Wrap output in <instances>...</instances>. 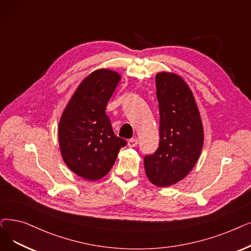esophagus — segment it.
<instances>
[{
	"instance_id": "1",
	"label": "esophagus",
	"mask_w": 251,
	"mask_h": 251,
	"mask_svg": "<svg viewBox=\"0 0 251 251\" xmlns=\"http://www.w3.org/2000/svg\"><path fill=\"white\" fill-rule=\"evenodd\" d=\"M137 144H138V140L136 138H131V139L128 140V147H130V148L136 147Z\"/></svg>"
}]
</instances>
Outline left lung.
Segmentation results:
<instances>
[{
  "instance_id": "1",
  "label": "left lung",
  "mask_w": 251,
  "mask_h": 251,
  "mask_svg": "<svg viewBox=\"0 0 251 251\" xmlns=\"http://www.w3.org/2000/svg\"><path fill=\"white\" fill-rule=\"evenodd\" d=\"M160 112L159 148L144 159L148 178L169 187L186 177L197 163L204 141L198 106L184 80L173 73L156 75Z\"/></svg>"
}]
</instances>
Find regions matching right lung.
Listing matches in <instances>:
<instances>
[{"label": "right lung", "instance_id": "right-lung-1", "mask_svg": "<svg viewBox=\"0 0 251 251\" xmlns=\"http://www.w3.org/2000/svg\"><path fill=\"white\" fill-rule=\"evenodd\" d=\"M121 79L100 69L86 77L61 115L58 140L62 159L78 176L97 180L110 172L127 141L115 135L105 114L107 101Z\"/></svg>", "mask_w": 251, "mask_h": 251}]
</instances>
